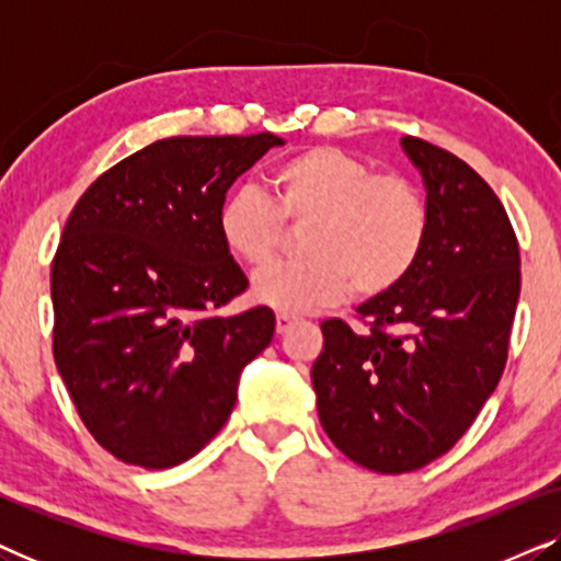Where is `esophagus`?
Here are the masks:
<instances>
[{"label":"esophagus","mask_w":561,"mask_h":561,"mask_svg":"<svg viewBox=\"0 0 561 561\" xmlns=\"http://www.w3.org/2000/svg\"><path fill=\"white\" fill-rule=\"evenodd\" d=\"M298 321V317H294V313H278V317H275V332L278 334H286L290 327H294Z\"/></svg>","instance_id":"1"}]
</instances>
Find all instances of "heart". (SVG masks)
<instances>
[{
	"instance_id": "1",
	"label": "heart",
	"mask_w": 561,
	"mask_h": 561,
	"mask_svg": "<svg viewBox=\"0 0 561 561\" xmlns=\"http://www.w3.org/2000/svg\"><path fill=\"white\" fill-rule=\"evenodd\" d=\"M267 196L237 186L221 198L217 234L244 265H265L280 242V221H306L304 257L255 273L250 296L278 313L342 301L355 288L375 298L409 278L424 255L432 211L416 183L375 173L367 160L334 145H313L267 173Z\"/></svg>"
}]
</instances>
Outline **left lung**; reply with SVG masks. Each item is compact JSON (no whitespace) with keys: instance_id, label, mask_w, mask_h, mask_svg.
I'll use <instances>...</instances> for the list:
<instances>
[{"instance_id":"obj_1","label":"left lung","mask_w":561,"mask_h":561,"mask_svg":"<svg viewBox=\"0 0 561 561\" xmlns=\"http://www.w3.org/2000/svg\"><path fill=\"white\" fill-rule=\"evenodd\" d=\"M401 148L432 211L424 255L357 306L365 329L324 321L311 367L327 436L382 474L434 462L472 426L503 375L520 294L518 240L493 188L432 142L403 137Z\"/></svg>"}]
</instances>
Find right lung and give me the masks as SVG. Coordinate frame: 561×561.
<instances>
[{"label":"right lung","mask_w":561,"mask_h":561,"mask_svg":"<svg viewBox=\"0 0 561 561\" xmlns=\"http://www.w3.org/2000/svg\"><path fill=\"white\" fill-rule=\"evenodd\" d=\"M286 140L168 137L91 183L50 271L53 357L91 436L165 470L225 426L237 382L273 340L267 306L219 317L248 278L217 234L232 183Z\"/></svg>","instance_id":"1"}]
</instances>
